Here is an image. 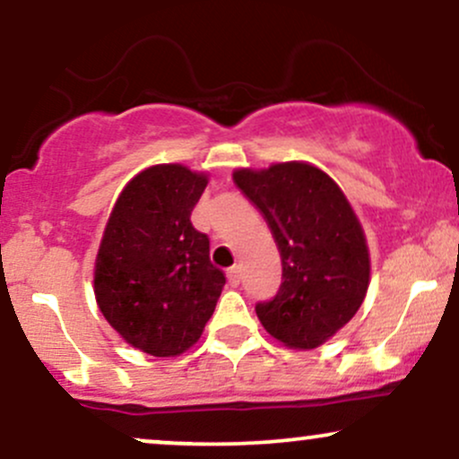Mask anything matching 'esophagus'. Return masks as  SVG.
<instances>
[{"label":"esophagus","instance_id":"1","mask_svg":"<svg viewBox=\"0 0 459 459\" xmlns=\"http://www.w3.org/2000/svg\"><path fill=\"white\" fill-rule=\"evenodd\" d=\"M226 278H229V282L233 284V287H237V284H239V281H241V267L239 265L230 267V270L226 272Z\"/></svg>","mask_w":459,"mask_h":459}]
</instances>
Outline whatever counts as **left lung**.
<instances>
[{"label":"left lung","mask_w":459,"mask_h":459,"mask_svg":"<svg viewBox=\"0 0 459 459\" xmlns=\"http://www.w3.org/2000/svg\"><path fill=\"white\" fill-rule=\"evenodd\" d=\"M237 187L267 220L282 259L276 298L256 317L289 350H315L350 324L365 302L371 259L343 189L308 161L237 168Z\"/></svg>","instance_id":"8db88e82"}]
</instances>
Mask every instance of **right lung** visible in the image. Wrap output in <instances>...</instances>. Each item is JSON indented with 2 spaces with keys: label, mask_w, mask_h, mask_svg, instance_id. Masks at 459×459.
<instances>
[{
  "label": "right lung",
  "mask_w": 459,
  "mask_h": 459,
  "mask_svg": "<svg viewBox=\"0 0 459 459\" xmlns=\"http://www.w3.org/2000/svg\"><path fill=\"white\" fill-rule=\"evenodd\" d=\"M209 177L157 163L116 198L94 261V298L108 324L157 358L187 351L213 315L226 278L209 237L189 222Z\"/></svg>",
  "instance_id": "1"
}]
</instances>
